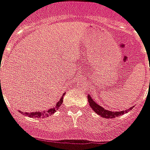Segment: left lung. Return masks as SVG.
I'll return each mask as SVG.
<instances>
[{
  "label": "left lung",
  "instance_id": "left-lung-1",
  "mask_svg": "<svg viewBox=\"0 0 150 150\" xmlns=\"http://www.w3.org/2000/svg\"><path fill=\"white\" fill-rule=\"evenodd\" d=\"M88 103H89V105L92 108V110L95 111V112L98 114L99 116H101L102 117H104V118H115V117H117L120 116V115H123L125 112H128L130 110H132L133 107H131L130 109H127V110H125V111H120V112H112V111H110V110H105L103 106L98 105L96 102H94V100L90 97L89 96H88Z\"/></svg>",
  "mask_w": 150,
  "mask_h": 150
}]
</instances>
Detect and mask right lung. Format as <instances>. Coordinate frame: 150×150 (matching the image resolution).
Instances as JSON below:
<instances>
[{
    "mask_svg": "<svg viewBox=\"0 0 150 150\" xmlns=\"http://www.w3.org/2000/svg\"><path fill=\"white\" fill-rule=\"evenodd\" d=\"M1 82V81H0ZM64 96V95H63ZM62 101H63V97L60 98V100L56 103V105L53 108H51L47 111H43V112H23L22 111V113H23L25 116H27V117H33V118H44V117H49L50 115L53 114L55 111H56L59 108V106L61 105V104L62 103Z\"/></svg>",
    "mask_w": 150,
    "mask_h": 150,
    "instance_id": "right-lung-1",
    "label": "right lung"
}]
</instances>
